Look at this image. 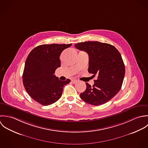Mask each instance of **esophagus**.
Segmentation results:
<instances>
[{"instance_id":"1","label":"esophagus","mask_w":148,"mask_h":148,"mask_svg":"<svg viewBox=\"0 0 148 148\" xmlns=\"http://www.w3.org/2000/svg\"><path fill=\"white\" fill-rule=\"evenodd\" d=\"M71 82H72L73 84H75V83L78 82V80H77V79H72V80H71Z\"/></svg>"}]
</instances>
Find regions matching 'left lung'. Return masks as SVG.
Masks as SVG:
<instances>
[{
	"label": "left lung",
	"instance_id": "1",
	"mask_svg": "<svg viewBox=\"0 0 148 148\" xmlns=\"http://www.w3.org/2000/svg\"><path fill=\"white\" fill-rule=\"evenodd\" d=\"M75 47L88 54V71L97 76L92 86L86 83L81 98L94 106L106 103L118 93L123 83L125 69L119 52L110 44L97 41L78 43Z\"/></svg>",
	"mask_w": 148,
	"mask_h": 148
}]
</instances>
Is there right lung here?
<instances>
[{
  "instance_id": "1",
  "label": "right lung",
  "mask_w": 148,
  "mask_h": 148,
  "mask_svg": "<svg viewBox=\"0 0 148 148\" xmlns=\"http://www.w3.org/2000/svg\"><path fill=\"white\" fill-rule=\"evenodd\" d=\"M70 44L42 45L29 54L23 73L24 87L30 97L39 103L47 106L60 98L64 85L70 80L60 81L54 74L60 67L61 53Z\"/></svg>"
}]
</instances>
